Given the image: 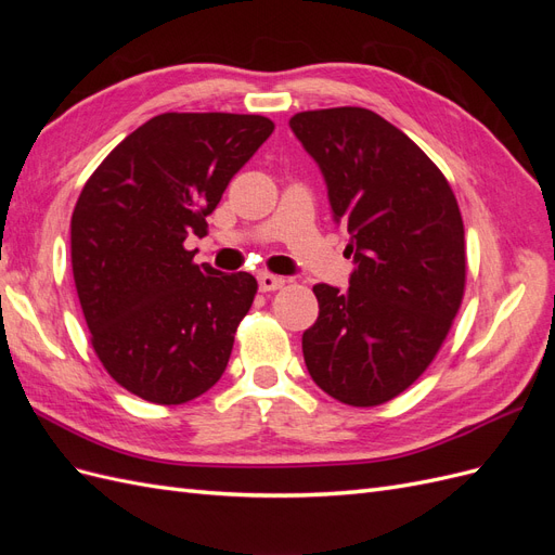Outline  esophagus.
<instances>
[{
  "instance_id": "esophagus-1",
  "label": "esophagus",
  "mask_w": 555,
  "mask_h": 555,
  "mask_svg": "<svg viewBox=\"0 0 555 555\" xmlns=\"http://www.w3.org/2000/svg\"><path fill=\"white\" fill-rule=\"evenodd\" d=\"M257 280H259V289L261 292H275V289H280L282 284H284V278L273 275V273H259Z\"/></svg>"
}]
</instances>
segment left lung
I'll list each match as a JSON object with an SVG mask.
<instances>
[{
    "label": "left lung",
    "mask_w": 555,
    "mask_h": 555,
    "mask_svg": "<svg viewBox=\"0 0 555 555\" xmlns=\"http://www.w3.org/2000/svg\"><path fill=\"white\" fill-rule=\"evenodd\" d=\"M289 127L322 169L357 263L347 292L312 287L319 317L304 333L308 373L345 405H382L422 377L461 308L456 196L424 150L373 111H306Z\"/></svg>",
    "instance_id": "left-lung-1"
}]
</instances>
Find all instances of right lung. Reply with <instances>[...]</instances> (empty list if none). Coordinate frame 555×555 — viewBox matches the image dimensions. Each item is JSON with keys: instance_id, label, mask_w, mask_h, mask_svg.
<instances>
[{"instance_id": "1", "label": "right lung", "mask_w": 555, "mask_h": 555, "mask_svg": "<svg viewBox=\"0 0 555 555\" xmlns=\"http://www.w3.org/2000/svg\"><path fill=\"white\" fill-rule=\"evenodd\" d=\"M275 125L263 115L162 113L111 150L72 215V266L108 375L157 405L222 377L257 280L194 263L188 236Z\"/></svg>"}]
</instances>
